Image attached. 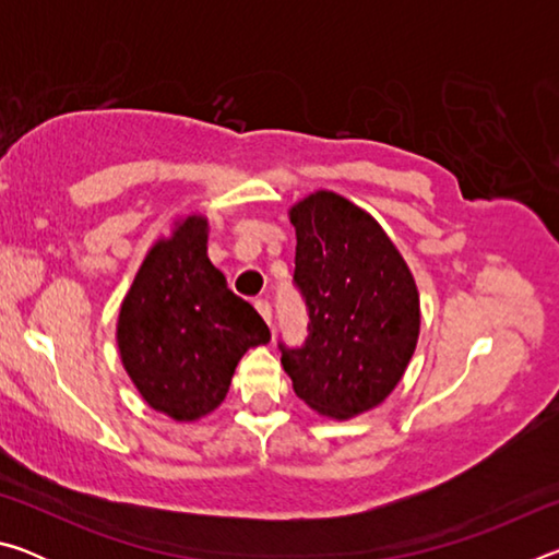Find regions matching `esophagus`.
<instances>
[{"instance_id": "obj_1", "label": "esophagus", "mask_w": 559, "mask_h": 559, "mask_svg": "<svg viewBox=\"0 0 559 559\" xmlns=\"http://www.w3.org/2000/svg\"><path fill=\"white\" fill-rule=\"evenodd\" d=\"M253 306H257V310H259V316L266 320V323L271 325V302L269 300H263V298H259V300H253Z\"/></svg>"}]
</instances>
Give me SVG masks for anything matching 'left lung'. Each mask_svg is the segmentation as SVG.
<instances>
[{
    "mask_svg": "<svg viewBox=\"0 0 559 559\" xmlns=\"http://www.w3.org/2000/svg\"><path fill=\"white\" fill-rule=\"evenodd\" d=\"M296 226V286L310 335L283 349L293 392L328 419L380 406L406 372L421 325L419 290L372 214L318 189L288 210Z\"/></svg>",
    "mask_w": 559,
    "mask_h": 559,
    "instance_id": "obj_1",
    "label": "left lung"
}]
</instances>
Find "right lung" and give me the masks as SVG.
<instances>
[{"instance_id":"1","label":"right lung","mask_w":559,"mask_h":559,"mask_svg":"<svg viewBox=\"0 0 559 559\" xmlns=\"http://www.w3.org/2000/svg\"><path fill=\"white\" fill-rule=\"evenodd\" d=\"M204 214L177 219L150 246L118 313L122 367L140 396L175 421H200L224 402L239 359L271 333L206 257Z\"/></svg>"}]
</instances>
